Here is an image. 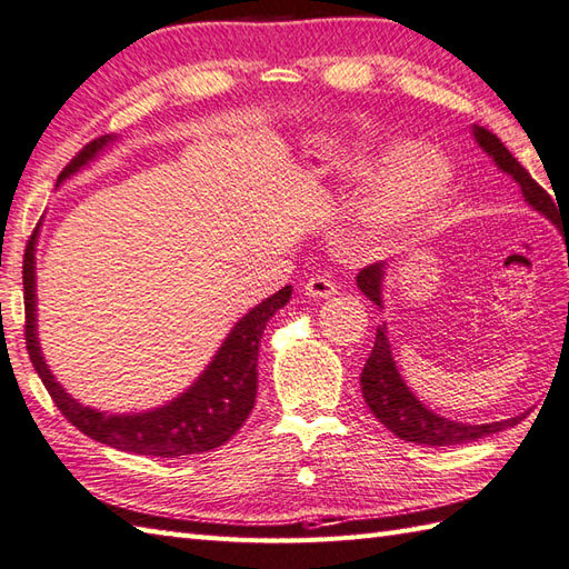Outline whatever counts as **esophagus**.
Here are the masks:
<instances>
[{"label":"esophagus","instance_id":"esophagus-1","mask_svg":"<svg viewBox=\"0 0 569 569\" xmlns=\"http://www.w3.org/2000/svg\"><path fill=\"white\" fill-rule=\"evenodd\" d=\"M337 293V286L330 276H312L306 283V296L310 298H332Z\"/></svg>","mask_w":569,"mask_h":569}]
</instances>
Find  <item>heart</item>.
Masks as SVG:
<instances>
[{
  "label": "heart",
  "instance_id": "heart-1",
  "mask_svg": "<svg viewBox=\"0 0 569 569\" xmlns=\"http://www.w3.org/2000/svg\"><path fill=\"white\" fill-rule=\"evenodd\" d=\"M455 183L450 159L428 143H403L383 166L367 202L369 222L383 229L426 220Z\"/></svg>",
  "mask_w": 569,
  "mask_h": 569
}]
</instances>
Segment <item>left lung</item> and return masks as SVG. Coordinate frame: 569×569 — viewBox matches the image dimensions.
<instances>
[{
  "label": "left lung",
  "mask_w": 569,
  "mask_h": 569,
  "mask_svg": "<svg viewBox=\"0 0 569 569\" xmlns=\"http://www.w3.org/2000/svg\"><path fill=\"white\" fill-rule=\"evenodd\" d=\"M477 143L481 147L489 159L497 163L501 173L511 176L518 186L530 208L546 214L552 224L560 227L558 214H555V202L550 196L542 190L526 168L513 159V153L503 147L497 134H491L489 129L477 127L471 129ZM565 232V244L569 249V234ZM383 278H386V263H371L367 269H361L357 276L359 291L365 293L373 306L383 308ZM361 393H365V401L371 408V413L379 418L398 438L406 442H416L422 447H450V445H465L475 442L479 438H487L506 428H513L521 422L526 416H516L509 420H497V422H481V426H471V422H457L450 418H442L430 410L426 403H420L416 393L408 389L401 373L396 369V361L391 355L389 337H386V328H377V340H373V349L367 359L365 369H361Z\"/></svg>",
  "instance_id": "left-lung-1"
}]
</instances>
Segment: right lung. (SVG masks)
Listing matches in <instances>:
<instances>
[{
  "label": "right lung",
  "mask_w": 569,
  "mask_h": 569,
  "mask_svg": "<svg viewBox=\"0 0 569 569\" xmlns=\"http://www.w3.org/2000/svg\"><path fill=\"white\" fill-rule=\"evenodd\" d=\"M114 139L117 137L107 134L90 141L63 168V173L58 176V186L98 159ZM36 241H39V227L33 229L27 251H23L27 349L31 365L48 393H51L53 403L72 426L102 445L149 457H186L208 452L224 445L244 426L253 401H257V361L261 335L266 330V322L291 300V286L281 288L271 298L261 300L257 308H251L229 330L222 347L217 349V355L204 367L196 383H190L173 401L143 410V413H104V410L82 406L78 398L66 393L46 365L39 345V330H36Z\"/></svg>",
  "instance_id": "1"
}]
</instances>
